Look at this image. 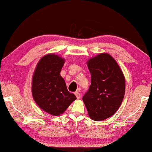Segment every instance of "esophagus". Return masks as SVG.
I'll use <instances>...</instances> for the list:
<instances>
[{"label":"esophagus","instance_id":"34e87169","mask_svg":"<svg viewBox=\"0 0 152 152\" xmlns=\"http://www.w3.org/2000/svg\"><path fill=\"white\" fill-rule=\"evenodd\" d=\"M75 95L76 96L77 98V99H80V94L78 92V91H76V92H75Z\"/></svg>","mask_w":152,"mask_h":152}]
</instances>
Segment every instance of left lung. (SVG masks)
<instances>
[{"instance_id": "8db88e82", "label": "left lung", "mask_w": 152, "mask_h": 152, "mask_svg": "<svg viewBox=\"0 0 152 152\" xmlns=\"http://www.w3.org/2000/svg\"><path fill=\"white\" fill-rule=\"evenodd\" d=\"M91 73V85L83 97L89 116L100 121L113 116L123 102L125 76L114 58L101 53L87 62Z\"/></svg>"}]
</instances>
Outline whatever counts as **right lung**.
Masks as SVG:
<instances>
[{"label":"right lung","instance_id":"obj_1","mask_svg":"<svg viewBox=\"0 0 152 152\" xmlns=\"http://www.w3.org/2000/svg\"><path fill=\"white\" fill-rule=\"evenodd\" d=\"M65 59L59 55L48 54L42 56L34 70L31 93L38 107L52 116L63 114L76 99L68 91L65 80L60 73Z\"/></svg>","mask_w":152,"mask_h":152}]
</instances>
